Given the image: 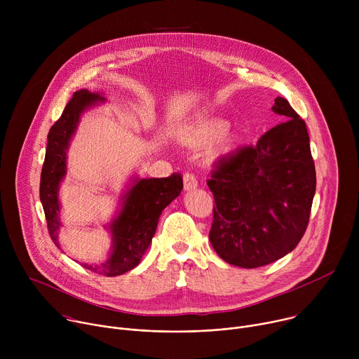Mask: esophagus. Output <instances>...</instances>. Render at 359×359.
<instances>
[{"label":"esophagus","instance_id":"34e87169","mask_svg":"<svg viewBox=\"0 0 359 359\" xmlns=\"http://www.w3.org/2000/svg\"><path fill=\"white\" fill-rule=\"evenodd\" d=\"M183 183H184V190H193V189L197 187L198 180L193 173L186 172L184 176H183Z\"/></svg>","mask_w":359,"mask_h":359}]
</instances>
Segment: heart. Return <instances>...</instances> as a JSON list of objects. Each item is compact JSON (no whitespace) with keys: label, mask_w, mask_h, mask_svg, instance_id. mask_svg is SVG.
I'll return each mask as SVG.
<instances>
[{"label":"heart","mask_w":359,"mask_h":359,"mask_svg":"<svg viewBox=\"0 0 359 359\" xmlns=\"http://www.w3.org/2000/svg\"><path fill=\"white\" fill-rule=\"evenodd\" d=\"M227 130V125L222 121H213V119H201L196 121L193 123L186 125L182 129V136L193 143H201L208 142L212 139H216L222 136ZM220 150H229L230 149V140L226 139L220 143Z\"/></svg>","instance_id":"1"}]
</instances>
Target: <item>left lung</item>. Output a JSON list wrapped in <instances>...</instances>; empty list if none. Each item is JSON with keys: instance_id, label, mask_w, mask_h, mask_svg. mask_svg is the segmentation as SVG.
Returning <instances> with one entry per match:
<instances>
[{"instance_id": "1", "label": "left lung", "mask_w": 359, "mask_h": 359, "mask_svg": "<svg viewBox=\"0 0 359 359\" xmlns=\"http://www.w3.org/2000/svg\"><path fill=\"white\" fill-rule=\"evenodd\" d=\"M274 102L284 121L255 144L220 158L208 180L216 203L210 243L220 259L243 269L274 263L297 247L316 194L305 122L287 99Z\"/></svg>"}]
</instances>
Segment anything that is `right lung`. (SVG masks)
<instances>
[{"instance_id": "obj_1", "label": "right lung", "mask_w": 359, "mask_h": 359, "mask_svg": "<svg viewBox=\"0 0 359 359\" xmlns=\"http://www.w3.org/2000/svg\"><path fill=\"white\" fill-rule=\"evenodd\" d=\"M97 100H104L97 93H90L86 89L75 92L61 118L50 126L48 133L45 161L41 172L39 198L45 212L49 236L58 248V230L61 227L58 187L65 176L67 149L76 129L79 115L85 108L95 105ZM182 189L183 177L180 173L161 179L136 180L125 194L119 216L111 224L114 238L111 257L99 266L83 264V267L107 277L121 276L135 269L140 263L151 237L155 236L162 210L180 194Z\"/></svg>"}]
</instances>
